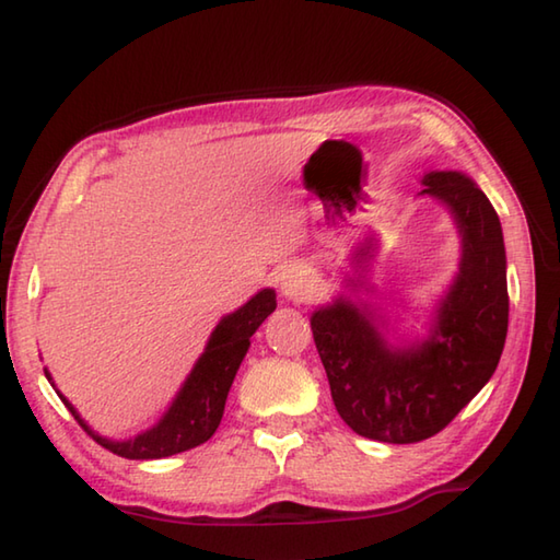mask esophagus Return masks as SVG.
Here are the masks:
<instances>
[{"mask_svg":"<svg viewBox=\"0 0 560 560\" xmlns=\"http://www.w3.org/2000/svg\"><path fill=\"white\" fill-rule=\"evenodd\" d=\"M312 290V278L304 270H284L280 278V292L288 300H304V294Z\"/></svg>","mask_w":560,"mask_h":560,"instance_id":"34e87169","label":"esophagus"}]
</instances>
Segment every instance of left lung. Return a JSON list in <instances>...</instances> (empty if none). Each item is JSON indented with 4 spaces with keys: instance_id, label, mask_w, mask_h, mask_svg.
<instances>
[{
    "instance_id": "1",
    "label": "left lung",
    "mask_w": 560,
    "mask_h": 560,
    "mask_svg": "<svg viewBox=\"0 0 560 560\" xmlns=\"http://www.w3.org/2000/svg\"><path fill=\"white\" fill-rule=\"evenodd\" d=\"M423 192L450 208L462 234L459 276L440 302L430 338L389 348L364 306L338 296L312 316L314 343L338 416L362 438L423 442L493 376L508 336L505 244L498 212L469 176L430 171Z\"/></svg>"
}]
</instances>
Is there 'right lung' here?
<instances>
[{
	"mask_svg": "<svg viewBox=\"0 0 560 560\" xmlns=\"http://www.w3.org/2000/svg\"><path fill=\"white\" fill-rule=\"evenodd\" d=\"M276 292L260 290L256 296H250L242 310L224 316L212 330L205 352L188 374L184 386H180L174 404H171V408L162 416V420L132 440L118 442L101 438L98 432H94L84 423L82 416L77 413L74 406L67 401L60 392H57V396L62 398V404L70 408L77 423L82 425L101 447H106L108 452L118 456H125V459H162V456L198 447V444L208 442L214 435L217 425H220L226 394H230L238 364H242L250 346V336H254L256 328L266 322L268 314L276 312ZM45 376H48V382L52 384V376L48 374V370H45Z\"/></svg>",
	"mask_w": 560,
	"mask_h": 560,
	"instance_id": "right-lung-1",
	"label": "right lung"
}]
</instances>
